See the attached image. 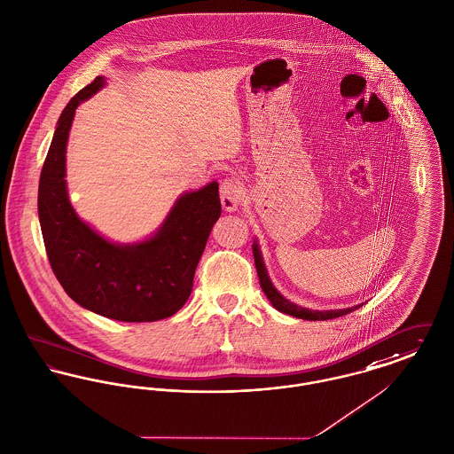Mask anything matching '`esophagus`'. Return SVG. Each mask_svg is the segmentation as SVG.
<instances>
[{
  "label": "esophagus",
  "instance_id": "1",
  "mask_svg": "<svg viewBox=\"0 0 454 454\" xmlns=\"http://www.w3.org/2000/svg\"><path fill=\"white\" fill-rule=\"evenodd\" d=\"M242 186L238 179H225L220 186V201L225 212H236L244 196H242Z\"/></svg>",
  "mask_w": 454,
  "mask_h": 454
}]
</instances>
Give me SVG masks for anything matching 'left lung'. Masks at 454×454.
<instances>
[{"mask_svg":"<svg viewBox=\"0 0 454 454\" xmlns=\"http://www.w3.org/2000/svg\"><path fill=\"white\" fill-rule=\"evenodd\" d=\"M253 254H254V264H256V271H258V277H260V286H262V292L266 294V297L270 299V302L273 304V308L280 310V312H284V314L299 317V319H308V321H326V319H333V317L345 316V314L358 309V308L362 306V304H360V306H356V308L333 310H312L301 308V306H297V304L286 301V297L273 286L270 277H268V273H266L262 253H260V247H258L256 242L253 244Z\"/></svg>","mask_w":454,"mask_h":454,"instance_id":"1","label":"left lung"}]
</instances>
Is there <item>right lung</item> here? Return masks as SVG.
I'll list each match as a JSON object with an SVG mask.
<instances>
[{"label": "right lung", "instance_id": "1", "mask_svg": "<svg viewBox=\"0 0 454 454\" xmlns=\"http://www.w3.org/2000/svg\"><path fill=\"white\" fill-rule=\"evenodd\" d=\"M104 76L61 113L39 181V222L51 268L76 304L126 323L159 321L184 306L198 262L222 214L215 181L183 194L153 238L114 244L73 210L67 190V144L74 109L104 87Z\"/></svg>", "mask_w": 454, "mask_h": 454}]
</instances>
